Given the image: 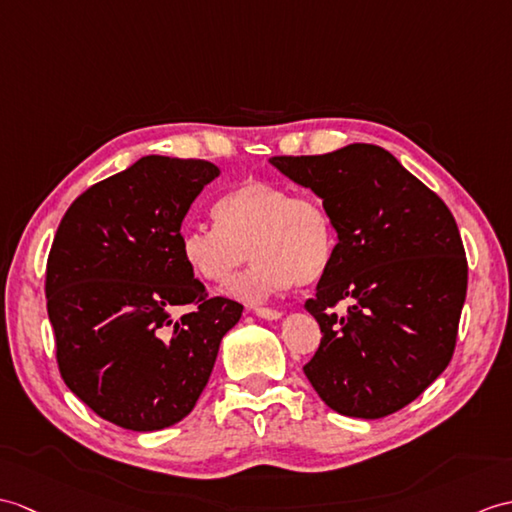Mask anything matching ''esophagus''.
I'll return each instance as SVG.
<instances>
[{
    "label": "esophagus",
    "mask_w": 512,
    "mask_h": 512,
    "mask_svg": "<svg viewBox=\"0 0 512 512\" xmlns=\"http://www.w3.org/2000/svg\"><path fill=\"white\" fill-rule=\"evenodd\" d=\"M253 312H255L259 318H268V320L281 318V312L275 310V307H253Z\"/></svg>",
    "instance_id": "esophagus-1"
}]
</instances>
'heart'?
<instances>
[{
	"label": "heart",
	"instance_id": "heart-1",
	"mask_svg": "<svg viewBox=\"0 0 512 512\" xmlns=\"http://www.w3.org/2000/svg\"><path fill=\"white\" fill-rule=\"evenodd\" d=\"M213 218L218 227H183L178 246L189 270L216 285L230 281L251 250L258 261L227 288L240 301L257 303L292 283H316L334 259V222L312 194L246 181L218 198Z\"/></svg>",
	"mask_w": 512,
	"mask_h": 512
}]
</instances>
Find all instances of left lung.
I'll return each mask as SVG.
<instances>
[{
  "label": "left lung",
  "instance_id": "obj_1",
  "mask_svg": "<svg viewBox=\"0 0 512 512\" xmlns=\"http://www.w3.org/2000/svg\"><path fill=\"white\" fill-rule=\"evenodd\" d=\"M270 163L323 198L338 231L334 259L305 301L323 338L303 371L331 410L388 417L417 399L454 355L469 270L458 224L430 187L379 146ZM342 298L354 303L336 315Z\"/></svg>",
  "mask_w": 512,
  "mask_h": 512
}]
</instances>
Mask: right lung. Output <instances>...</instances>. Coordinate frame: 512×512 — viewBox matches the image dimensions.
I'll use <instances>...</instances> for the list:
<instances>
[{
    "label": "right lung",
    "instance_id": "1",
    "mask_svg": "<svg viewBox=\"0 0 512 512\" xmlns=\"http://www.w3.org/2000/svg\"><path fill=\"white\" fill-rule=\"evenodd\" d=\"M218 174L209 161L150 154L91 185L58 224L45 268L58 371L124 430L185 419L242 316V303L207 294L178 246L189 205ZM176 306L190 312L174 319Z\"/></svg>",
    "mask_w": 512,
    "mask_h": 512
}]
</instances>
